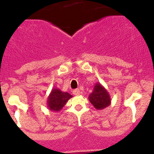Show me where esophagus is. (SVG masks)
<instances>
[{"label":"esophagus","mask_w":154,"mask_h":154,"mask_svg":"<svg viewBox=\"0 0 154 154\" xmlns=\"http://www.w3.org/2000/svg\"><path fill=\"white\" fill-rule=\"evenodd\" d=\"M80 90H79V89H75V90L73 91L74 95L77 96V95H80Z\"/></svg>","instance_id":"esophagus-1"}]
</instances>
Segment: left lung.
<instances>
[{
	"instance_id": "8db88e82",
	"label": "left lung",
	"mask_w": 154,
	"mask_h": 154,
	"mask_svg": "<svg viewBox=\"0 0 154 154\" xmlns=\"http://www.w3.org/2000/svg\"><path fill=\"white\" fill-rule=\"evenodd\" d=\"M88 99L96 109H103L111 104L109 94L100 82H97L94 86Z\"/></svg>"
}]
</instances>
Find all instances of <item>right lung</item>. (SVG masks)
<instances>
[{
  "mask_svg": "<svg viewBox=\"0 0 154 154\" xmlns=\"http://www.w3.org/2000/svg\"><path fill=\"white\" fill-rule=\"evenodd\" d=\"M72 97L69 93L61 91L59 88H52L47 98L48 109L52 112H59Z\"/></svg>",
  "mask_w": 154,
  "mask_h": 154,
  "instance_id": "obj_1",
  "label": "right lung"
}]
</instances>
